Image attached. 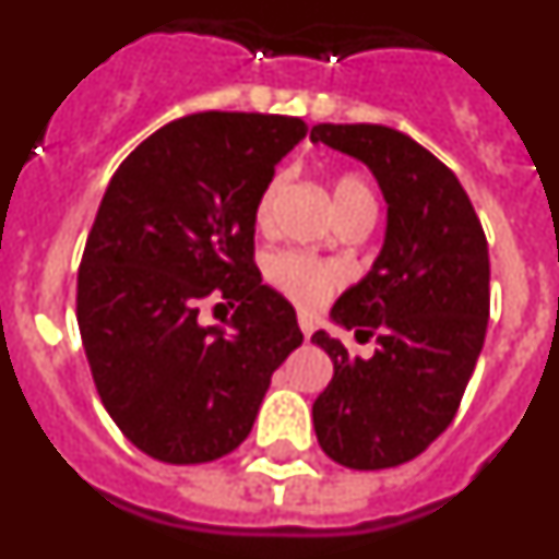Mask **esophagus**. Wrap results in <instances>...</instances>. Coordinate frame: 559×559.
Masks as SVG:
<instances>
[{
  "mask_svg": "<svg viewBox=\"0 0 559 559\" xmlns=\"http://www.w3.org/2000/svg\"><path fill=\"white\" fill-rule=\"evenodd\" d=\"M299 330H302L305 338H310V335H313V319H310L308 313H299Z\"/></svg>",
  "mask_w": 559,
  "mask_h": 559,
  "instance_id": "esophagus-1",
  "label": "esophagus"
}]
</instances>
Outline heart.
Wrapping results in <instances>:
<instances>
[{"mask_svg":"<svg viewBox=\"0 0 559 559\" xmlns=\"http://www.w3.org/2000/svg\"><path fill=\"white\" fill-rule=\"evenodd\" d=\"M280 185H283L280 176L265 185L263 195L257 201V224H265V221H269ZM360 195H369V190L358 176H338V179L333 181L335 210L349 204V201L360 199ZM269 280L274 288L283 290V294L288 296V299H294L296 305L316 308V305L324 302L330 290L335 288V283H338V271L330 269V265L324 263H316L310 257L285 251V254H276L269 260Z\"/></svg>","mask_w":559,"mask_h":559,"instance_id":"1","label":"heart"}]
</instances>
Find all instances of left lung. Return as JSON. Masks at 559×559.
<instances>
[{"label":"left lung","mask_w":559,"mask_h":559,"mask_svg":"<svg viewBox=\"0 0 559 559\" xmlns=\"http://www.w3.org/2000/svg\"><path fill=\"white\" fill-rule=\"evenodd\" d=\"M313 145L364 162L386 201V235L372 269L330 308L358 358L319 330L333 380L313 403L322 451L353 471L412 462L451 426L490 319V254L467 192L442 162L386 126H313Z\"/></svg>","instance_id":"left-lung-1"}]
</instances>
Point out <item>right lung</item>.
Wrapping results in <instances>:
<instances>
[{
	"label": "right lung",
	"mask_w": 559,
	"mask_h": 559,
	"mask_svg": "<svg viewBox=\"0 0 559 559\" xmlns=\"http://www.w3.org/2000/svg\"><path fill=\"white\" fill-rule=\"evenodd\" d=\"M305 133L283 114H190L108 181L78 271V328L108 417L147 456L235 451L302 344L296 310L251 254L257 201ZM206 295L238 305L224 331L200 324Z\"/></svg>",
	"instance_id": "obj_1"
}]
</instances>
